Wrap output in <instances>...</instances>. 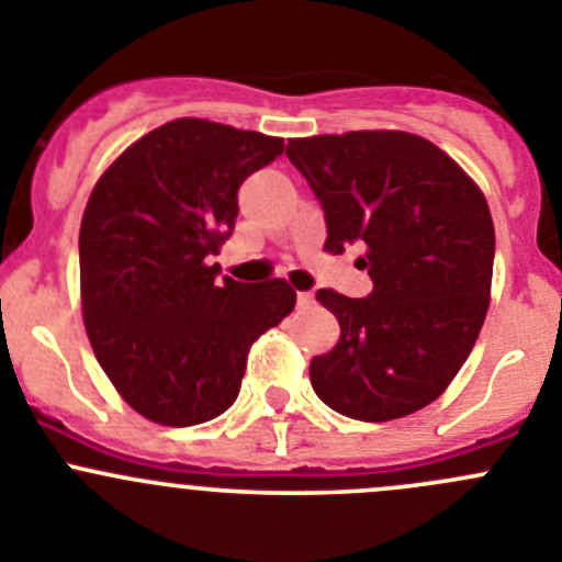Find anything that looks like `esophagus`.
<instances>
[{"label":"esophagus","mask_w":562,"mask_h":562,"mask_svg":"<svg viewBox=\"0 0 562 562\" xmlns=\"http://www.w3.org/2000/svg\"><path fill=\"white\" fill-rule=\"evenodd\" d=\"M296 302H299V307H311L313 305V293L311 291H299Z\"/></svg>","instance_id":"obj_1"}]
</instances>
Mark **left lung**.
I'll list each match as a JSON object with an SVG mask.
<instances>
[{
    "label": "left lung",
    "mask_w": 562,
    "mask_h": 562,
    "mask_svg": "<svg viewBox=\"0 0 562 562\" xmlns=\"http://www.w3.org/2000/svg\"><path fill=\"white\" fill-rule=\"evenodd\" d=\"M318 199L324 249L363 244L374 291L316 299L338 318L333 352L313 358L318 400L358 422L411 416L447 391L480 335L494 274V222L458 162L411 133L288 140Z\"/></svg>",
    "instance_id": "obj_1"
}]
</instances>
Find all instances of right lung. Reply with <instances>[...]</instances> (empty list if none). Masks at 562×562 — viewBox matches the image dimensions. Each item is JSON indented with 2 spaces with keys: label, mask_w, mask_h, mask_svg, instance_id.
<instances>
[{
  "label": "right lung",
  "mask_w": 562,
  "mask_h": 562,
  "mask_svg": "<svg viewBox=\"0 0 562 562\" xmlns=\"http://www.w3.org/2000/svg\"><path fill=\"white\" fill-rule=\"evenodd\" d=\"M282 138L177 119L102 175L80 227L82 318L133 411L193 427L238 400L251 340L296 305L285 280L251 285L207 266L235 229L238 191Z\"/></svg>",
  "instance_id": "1"
}]
</instances>
